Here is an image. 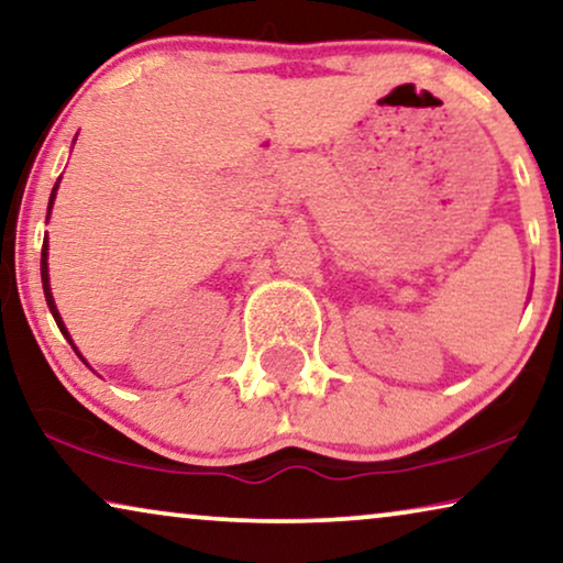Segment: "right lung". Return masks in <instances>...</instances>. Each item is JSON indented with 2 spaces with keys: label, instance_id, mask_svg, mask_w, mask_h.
Wrapping results in <instances>:
<instances>
[{
  "label": "right lung",
  "instance_id": "obj_1",
  "mask_svg": "<svg viewBox=\"0 0 563 563\" xmlns=\"http://www.w3.org/2000/svg\"><path fill=\"white\" fill-rule=\"evenodd\" d=\"M74 141H76V137H74ZM58 184H60V176H58L56 187H53V191H51V199H48V218H51L53 202H56V191H58ZM41 279H43L45 302H48V310H51V314H53V320H56V325H58L60 333H64L66 341L71 343V349L76 351V356H79V358L84 361V364H87V358H84L81 353H79V349H76V345H74V341H71V333H68V328L64 325V318H60V312H58V307H56V299H53V291H51V274H48V235L43 238V253H41ZM87 366H89V364H87Z\"/></svg>",
  "mask_w": 563,
  "mask_h": 563
}]
</instances>
